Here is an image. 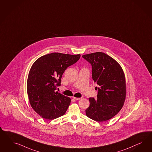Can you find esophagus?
Masks as SVG:
<instances>
[{"instance_id":"34e87169","label":"esophagus","mask_w":152,"mask_h":152,"mask_svg":"<svg viewBox=\"0 0 152 152\" xmlns=\"http://www.w3.org/2000/svg\"><path fill=\"white\" fill-rule=\"evenodd\" d=\"M74 99L75 100H80L82 99V97H74Z\"/></svg>"}]
</instances>
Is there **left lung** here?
I'll return each instance as SVG.
<instances>
[{"mask_svg":"<svg viewBox=\"0 0 152 152\" xmlns=\"http://www.w3.org/2000/svg\"><path fill=\"white\" fill-rule=\"evenodd\" d=\"M92 66V77L98 85L96 99L90 97L86 116L101 122L110 119L123 107L126 96L123 70L114 59L103 52L82 56Z\"/></svg>","mask_w":152,"mask_h":152,"instance_id":"1","label":"left lung"}]
</instances>
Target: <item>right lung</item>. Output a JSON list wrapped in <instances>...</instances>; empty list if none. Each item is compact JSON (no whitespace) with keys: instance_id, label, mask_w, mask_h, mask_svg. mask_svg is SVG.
Returning <instances> with one entry per match:
<instances>
[{"instance_id":"add662e5","label":"right lung","mask_w":152,"mask_h":152,"mask_svg":"<svg viewBox=\"0 0 152 152\" xmlns=\"http://www.w3.org/2000/svg\"><path fill=\"white\" fill-rule=\"evenodd\" d=\"M80 56L55 52L42 56L33 64L28 77V96L33 109L43 118L55 119L66 112L71 99L55 90L64 71Z\"/></svg>"}]
</instances>
